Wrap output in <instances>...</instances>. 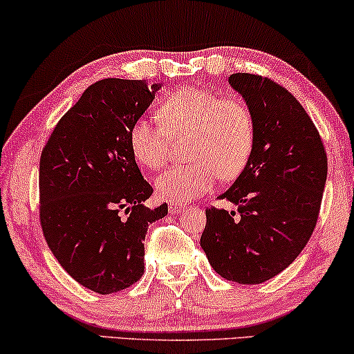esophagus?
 Returning <instances> with one entry per match:
<instances>
[{"label":"esophagus","mask_w":354,"mask_h":354,"mask_svg":"<svg viewBox=\"0 0 354 354\" xmlns=\"http://www.w3.org/2000/svg\"><path fill=\"white\" fill-rule=\"evenodd\" d=\"M183 207H185V206L178 205V203H174V201H171L167 205V209H169V212H171V214H178V212H180Z\"/></svg>","instance_id":"1"}]
</instances>
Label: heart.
Instances as JSON below:
<instances>
[{
    "instance_id": "heart-1",
    "label": "heart",
    "mask_w": 354,
    "mask_h": 354,
    "mask_svg": "<svg viewBox=\"0 0 354 354\" xmlns=\"http://www.w3.org/2000/svg\"><path fill=\"white\" fill-rule=\"evenodd\" d=\"M159 125L147 118L135 120L129 132L133 156L149 169L169 158L172 138L190 135L187 156L193 162L172 166L156 178L159 196L185 203L209 192L217 177L235 178L243 171L254 145V119L240 98H219L209 90L185 86L159 104Z\"/></svg>"
}]
</instances>
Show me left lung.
Returning <instances> with one entry per match:
<instances>
[{
  "instance_id": "obj_1",
  "label": "left lung",
  "mask_w": 354,
  "mask_h": 354,
  "mask_svg": "<svg viewBox=\"0 0 354 354\" xmlns=\"http://www.w3.org/2000/svg\"><path fill=\"white\" fill-rule=\"evenodd\" d=\"M229 84L253 113L254 145L239 178L219 196L239 211L206 209L200 245L217 274L254 285L287 269L311 239L327 154L288 90L253 74H232Z\"/></svg>"
}]
</instances>
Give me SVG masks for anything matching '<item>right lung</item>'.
Returning a JSON list of instances; mask_svg holds the SVG:
<instances>
[{
    "instance_id": "add662e5",
    "label": "right lung",
    "mask_w": 354,
    "mask_h": 354,
    "mask_svg": "<svg viewBox=\"0 0 354 354\" xmlns=\"http://www.w3.org/2000/svg\"><path fill=\"white\" fill-rule=\"evenodd\" d=\"M162 84L104 79L62 115L40 159V222L46 243L72 279L100 295L143 275L153 188L130 149L129 132Z\"/></svg>"
}]
</instances>
